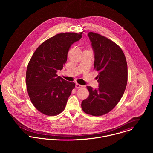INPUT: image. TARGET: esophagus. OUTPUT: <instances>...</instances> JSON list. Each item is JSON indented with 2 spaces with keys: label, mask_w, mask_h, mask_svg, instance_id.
Here are the masks:
<instances>
[{
  "label": "esophagus",
  "mask_w": 153,
  "mask_h": 153,
  "mask_svg": "<svg viewBox=\"0 0 153 153\" xmlns=\"http://www.w3.org/2000/svg\"><path fill=\"white\" fill-rule=\"evenodd\" d=\"M82 87H83L82 85H79V84H76V85H75V88H82Z\"/></svg>",
  "instance_id": "34e87169"
}]
</instances>
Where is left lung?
Segmentation results:
<instances>
[{"mask_svg":"<svg viewBox=\"0 0 153 153\" xmlns=\"http://www.w3.org/2000/svg\"><path fill=\"white\" fill-rule=\"evenodd\" d=\"M88 36L94 53V69L98 72L99 86H87L89 95L82 101V110L93 116L104 115L121 100L127 86V64L121 48L109 39L94 32Z\"/></svg>","mask_w":153,"mask_h":153,"instance_id":"1","label":"left lung"}]
</instances>
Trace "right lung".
<instances>
[{
  "instance_id": "right-lung-1",
  "label": "right lung",
  "mask_w": 153,
  "mask_h": 153,
  "mask_svg": "<svg viewBox=\"0 0 153 153\" xmlns=\"http://www.w3.org/2000/svg\"><path fill=\"white\" fill-rule=\"evenodd\" d=\"M79 33H59L47 39L35 51L26 69V84L30 100L42 114L53 116L62 112L75 88L56 75L67 61L71 46L82 38Z\"/></svg>"
}]
</instances>
